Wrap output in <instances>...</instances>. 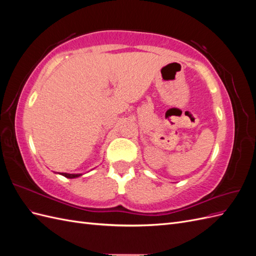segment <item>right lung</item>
I'll return each instance as SVG.
<instances>
[{
	"label": "right lung",
	"instance_id": "add662e5",
	"mask_svg": "<svg viewBox=\"0 0 256 256\" xmlns=\"http://www.w3.org/2000/svg\"><path fill=\"white\" fill-rule=\"evenodd\" d=\"M58 174L63 175L65 177H67V178H76V177H79V176L82 175V174H68V173H58Z\"/></svg>",
	"mask_w": 256,
	"mask_h": 256
}]
</instances>
